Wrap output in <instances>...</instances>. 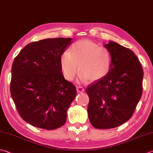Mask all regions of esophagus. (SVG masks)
<instances>
[{"mask_svg":"<svg viewBox=\"0 0 153 153\" xmlns=\"http://www.w3.org/2000/svg\"><path fill=\"white\" fill-rule=\"evenodd\" d=\"M76 91L78 93H82V92L84 91V88L82 86H76Z\"/></svg>","mask_w":153,"mask_h":153,"instance_id":"esophagus-1","label":"esophagus"}]
</instances>
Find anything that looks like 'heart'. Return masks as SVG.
<instances>
[{
  "instance_id": "obj_1",
  "label": "heart",
  "mask_w": 153,
  "mask_h": 153,
  "mask_svg": "<svg viewBox=\"0 0 153 153\" xmlns=\"http://www.w3.org/2000/svg\"><path fill=\"white\" fill-rule=\"evenodd\" d=\"M112 55L107 48L90 40H80L72 45L70 52L64 51L60 57L63 76L69 81L80 72L79 81L97 82L105 78L111 71Z\"/></svg>"
}]
</instances>
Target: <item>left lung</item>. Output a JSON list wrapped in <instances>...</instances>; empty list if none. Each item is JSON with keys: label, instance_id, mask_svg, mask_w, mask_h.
<instances>
[{"label": "left lung", "instance_id": "obj_1", "mask_svg": "<svg viewBox=\"0 0 153 153\" xmlns=\"http://www.w3.org/2000/svg\"><path fill=\"white\" fill-rule=\"evenodd\" d=\"M105 47L112 55L111 71L86 88L89 120L99 129L117 127L130 119L143 93V69L133 52L112 41Z\"/></svg>", "mask_w": 153, "mask_h": 153}]
</instances>
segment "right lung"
<instances>
[{
  "label": "right lung",
  "instance_id": "obj_1",
  "mask_svg": "<svg viewBox=\"0 0 153 153\" xmlns=\"http://www.w3.org/2000/svg\"><path fill=\"white\" fill-rule=\"evenodd\" d=\"M71 40L54 38L33 42L14 60L11 97L22 119L36 127L53 130L67 120L76 89L63 76L60 57Z\"/></svg>",
  "mask_w": 153,
  "mask_h": 153
}]
</instances>
